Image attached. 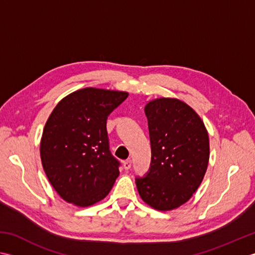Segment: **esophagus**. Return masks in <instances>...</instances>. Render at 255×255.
Masks as SVG:
<instances>
[{
	"label": "esophagus",
	"instance_id": "esophagus-1",
	"mask_svg": "<svg viewBox=\"0 0 255 255\" xmlns=\"http://www.w3.org/2000/svg\"><path fill=\"white\" fill-rule=\"evenodd\" d=\"M124 168L126 169V170H129V169L131 168V160H130V159H128V160L124 161Z\"/></svg>",
	"mask_w": 255,
	"mask_h": 255
}]
</instances>
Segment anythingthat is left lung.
Instances as JSON below:
<instances>
[{"label": "left lung", "mask_w": 255, "mask_h": 255, "mask_svg": "<svg viewBox=\"0 0 255 255\" xmlns=\"http://www.w3.org/2000/svg\"><path fill=\"white\" fill-rule=\"evenodd\" d=\"M151 146L150 168L136 177L142 200L160 211L186 203L202 182L209 162V136L201 118L176 98L144 107Z\"/></svg>", "instance_id": "left-lung-1"}]
</instances>
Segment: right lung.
I'll return each mask as SVG.
<instances>
[{"mask_svg":"<svg viewBox=\"0 0 255 255\" xmlns=\"http://www.w3.org/2000/svg\"><path fill=\"white\" fill-rule=\"evenodd\" d=\"M128 97L126 92L84 88L54 108L41 140L44 171L65 201L88 207L107 196L119 176L109 150L107 118Z\"/></svg>","mask_w":255,"mask_h":255,"instance_id":"right-lung-1","label":"right lung"}]
</instances>
